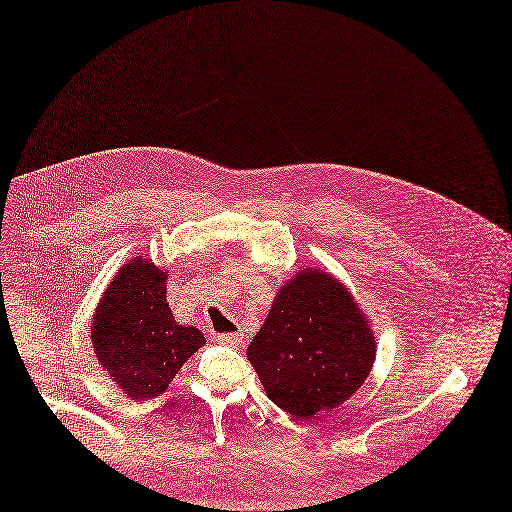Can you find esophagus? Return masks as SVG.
Listing matches in <instances>:
<instances>
[{
    "label": "esophagus",
    "instance_id": "obj_1",
    "mask_svg": "<svg viewBox=\"0 0 512 512\" xmlns=\"http://www.w3.org/2000/svg\"><path fill=\"white\" fill-rule=\"evenodd\" d=\"M216 337H218V342L227 344V346H239V342H241V333H223Z\"/></svg>",
    "mask_w": 512,
    "mask_h": 512
}]
</instances>
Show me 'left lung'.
Here are the masks:
<instances>
[{"mask_svg": "<svg viewBox=\"0 0 512 512\" xmlns=\"http://www.w3.org/2000/svg\"><path fill=\"white\" fill-rule=\"evenodd\" d=\"M375 335L350 291L306 269L291 277L248 348L264 392L294 419L344 404L369 377Z\"/></svg>", "mask_w": 512, "mask_h": 512, "instance_id": "8db88e82", "label": "left lung"}]
</instances>
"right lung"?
<instances>
[{
	"instance_id": "1",
	"label": "right lung",
	"mask_w": 512,
	"mask_h": 512,
	"mask_svg": "<svg viewBox=\"0 0 512 512\" xmlns=\"http://www.w3.org/2000/svg\"><path fill=\"white\" fill-rule=\"evenodd\" d=\"M97 362L133 400L160 396L185 360L206 344L179 325L166 302V275L148 258L129 260L104 291L91 323Z\"/></svg>"
}]
</instances>
